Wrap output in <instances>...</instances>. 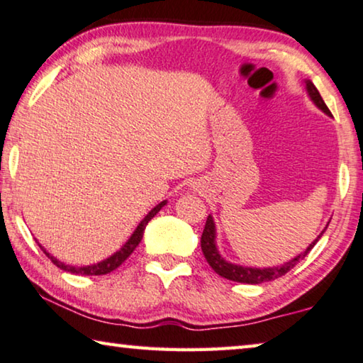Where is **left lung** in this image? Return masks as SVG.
I'll use <instances>...</instances> for the list:
<instances>
[{
  "label": "left lung",
  "mask_w": 363,
  "mask_h": 363,
  "mask_svg": "<svg viewBox=\"0 0 363 363\" xmlns=\"http://www.w3.org/2000/svg\"><path fill=\"white\" fill-rule=\"evenodd\" d=\"M306 91H308L310 97L313 102L320 107L325 113L331 115L330 108L326 107L325 100L321 99L320 92H318V89L311 84L308 81L306 82ZM323 235V233H321ZM320 235V237H321ZM318 237L313 243L310 245L308 248L305 250V252L297 256V258H294L292 261H289V263L282 264V266H277V267H264V269H258V267H243V266H237V264H232V263H227V261L222 258L217 252L216 248V243H214V238H216V228H214V220L213 217H208V220H206V225H204V230H203V235H201V250H203V255L206 261H208L209 266L213 267V269L217 272V274L228 279V281H233V282H243V284H261V282H267V281H274L277 277H282L286 276L289 271L292 269V267L298 263V259H303L306 255L311 252V248L315 247L318 240Z\"/></svg>",
  "instance_id": "1"
}]
</instances>
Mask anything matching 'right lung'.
<instances>
[{"mask_svg": "<svg viewBox=\"0 0 363 363\" xmlns=\"http://www.w3.org/2000/svg\"><path fill=\"white\" fill-rule=\"evenodd\" d=\"M164 206H165V201H162V203L155 206V208H154L152 211H150V213L141 220V224L138 225V228L135 230V233H133V235H131V238L128 240V242L125 243V247L121 248V250H118V252H116L115 255H111L110 258L100 261V263H97V264H92V266H81V267L65 264V263H61V261L55 259L53 256H50V255L45 252V250H43V248L40 247V245H38V247H40V248L43 250V253H45V255L48 256L50 261H52V263H53L55 266H58L60 269H63V271L72 272V274H81V276H104V274H108V272L115 271L116 267H118L120 264H123L128 256H130L133 252H135V248L138 247L139 242H141L143 233H144V228H146L147 222H149L150 219H152V217H154L155 214H157L159 211L164 208Z\"/></svg>", "mask_w": 363, "mask_h": 363, "instance_id": "right-lung-1", "label": "right lung"}]
</instances>
